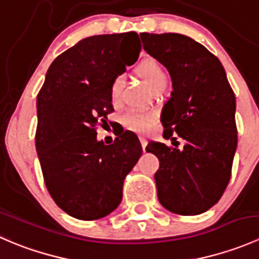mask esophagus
<instances>
[{
  "instance_id": "34e87169",
  "label": "esophagus",
  "mask_w": 259,
  "mask_h": 259,
  "mask_svg": "<svg viewBox=\"0 0 259 259\" xmlns=\"http://www.w3.org/2000/svg\"><path fill=\"white\" fill-rule=\"evenodd\" d=\"M140 143H142L143 149H144V150H145L146 144H148V140H146V138H144V137H140Z\"/></svg>"
}]
</instances>
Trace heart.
<instances>
[{"label": "heart", "mask_w": 259, "mask_h": 259, "mask_svg": "<svg viewBox=\"0 0 259 259\" xmlns=\"http://www.w3.org/2000/svg\"><path fill=\"white\" fill-rule=\"evenodd\" d=\"M137 74L140 79H143L150 86L153 90H159L164 88L166 83V72L160 64L154 59H146L137 67ZM110 99L114 105H119L122 100V79L116 77L110 86ZM155 114L143 113V111L132 110L127 111L122 116V124L126 129L132 132L145 134L150 132L155 122Z\"/></svg>", "instance_id": "obj_1"}]
</instances>
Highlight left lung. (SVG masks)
Returning <instances> with one entry per match:
<instances>
[{"mask_svg": "<svg viewBox=\"0 0 259 259\" xmlns=\"http://www.w3.org/2000/svg\"><path fill=\"white\" fill-rule=\"evenodd\" d=\"M144 50L168 69L173 81L160 121L173 146L150 142L160 204L180 215H197L223 195L237 149L236 96L224 67L210 51L179 33L142 35ZM177 137H174V133ZM178 137L185 140L178 149Z\"/></svg>", "mask_w": 259, "mask_h": 259, "instance_id": "8db88e82", "label": "left lung"}]
</instances>
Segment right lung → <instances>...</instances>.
<instances>
[{
  "mask_svg": "<svg viewBox=\"0 0 259 259\" xmlns=\"http://www.w3.org/2000/svg\"><path fill=\"white\" fill-rule=\"evenodd\" d=\"M142 50L137 32L86 37L54 60L37 94L36 150L50 195L62 210L95 221L117 208L143 148L132 132L96 140L114 108L110 86Z\"/></svg>",
  "mask_w": 259,
  "mask_h": 259,
  "instance_id": "right-lung-1",
  "label": "right lung"
}]
</instances>
